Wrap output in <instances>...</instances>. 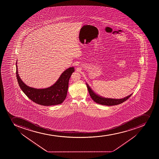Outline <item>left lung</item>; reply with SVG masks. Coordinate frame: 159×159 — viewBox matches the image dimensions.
Returning a JSON list of instances; mask_svg holds the SVG:
<instances>
[{"label": "left lung", "instance_id": "1", "mask_svg": "<svg viewBox=\"0 0 159 159\" xmlns=\"http://www.w3.org/2000/svg\"><path fill=\"white\" fill-rule=\"evenodd\" d=\"M87 88L88 89L89 92L90 94V96L91 97L92 99L94 101L98 104H101L102 105L106 106H114L117 105L119 104H121L122 102H124L125 101H126L127 99H129L130 98V96L132 94L129 95L127 97L122 98V99H113V98H104L98 96V95L92 90L91 89L89 86L88 84H87Z\"/></svg>", "mask_w": 159, "mask_h": 159}]
</instances>
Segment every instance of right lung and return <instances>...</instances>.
<instances>
[{"instance_id":"obj_1","label":"right lung","mask_w":159,"mask_h":159,"mask_svg":"<svg viewBox=\"0 0 159 159\" xmlns=\"http://www.w3.org/2000/svg\"><path fill=\"white\" fill-rule=\"evenodd\" d=\"M16 66V78L19 86L25 94L34 102L40 105H57L62 103L66 98L69 78L72 72L75 71L74 67L69 68L65 70L58 80L51 87L43 89H37L29 87L22 81L17 72V65Z\"/></svg>"}]
</instances>
